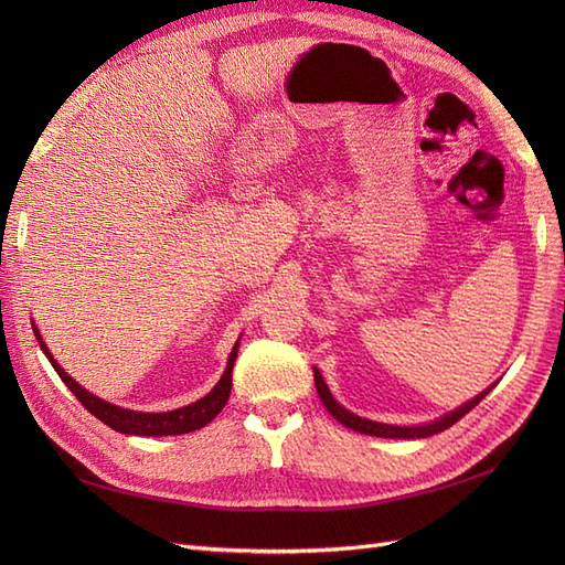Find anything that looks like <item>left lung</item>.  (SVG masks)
Listing matches in <instances>:
<instances>
[{"mask_svg":"<svg viewBox=\"0 0 565 565\" xmlns=\"http://www.w3.org/2000/svg\"><path fill=\"white\" fill-rule=\"evenodd\" d=\"M313 377H316V388H318V396H320L322 405L328 407V413H330L339 424L349 426V429H353V431H358V434L377 436V438H426V436H434V434L446 431V429H450V426H452L455 422H459L461 417H465V415L469 413V409H473L478 403H481V401L488 396V393H490V388L494 386V384H492V386L486 388L483 393H478L476 398H471V401L465 403V405H459L457 409H452V413L443 415V417L436 419V422L419 424V426H393V424L372 422V419H365V417H358V415L349 413L347 407H341V405L332 398V393H330L328 384H324L322 374H320L316 367H313Z\"/></svg>","mask_w":565,"mask_h":565,"instance_id":"left-lung-1","label":"left lung"}]
</instances>
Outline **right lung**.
<instances>
[{
  "label": "right lung",
  "instance_id": "add662e5",
  "mask_svg": "<svg viewBox=\"0 0 565 565\" xmlns=\"http://www.w3.org/2000/svg\"><path fill=\"white\" fill-rule=\"evenodd\" d=\"M35 337L40 341V349L44 351V355L49 358V363L54 365V370L58 372V377L65 382V386L75 393V398L89 409L94 417H98L104 424H108L110 429L119 431V434H129V436H179V434H191L195 429H202L204 424H210L221 409H224L228 396H231V386H233V365H235V358H237V347H241V341H235V347L228 355V365L221 374L218 384L207 393V396L179 407V409H169V413H136V409H127V407H119L113 403H106L104 398L94 396L87 388H82L71 374H67L56 361L54 355L49 353L46 344L42 341V334L38 328Z\"/></svg>",
  "mask_w": 565,
  "mask_h": 565
}]
</instances>
